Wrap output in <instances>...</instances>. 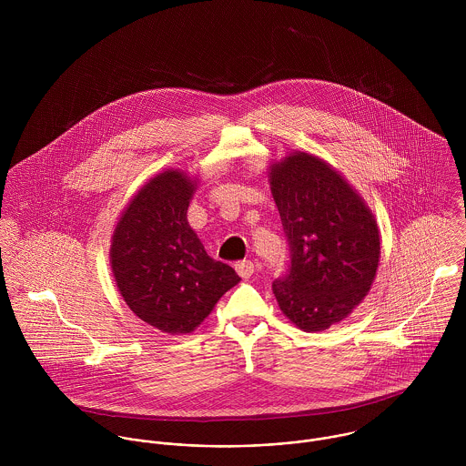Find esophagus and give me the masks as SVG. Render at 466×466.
<instances>
[{
	"instance_id": "34e87169",
	"label": "esophagus",
	"mask_w": 466,
	"mask_h": 466,
	"mask_svg": "<svg viewBox=\"0 0 466 466\" xmlns=\"http://www.w3.org/2000/svg\"><path fill=\"white\" fill-rule=\"evenodd\" d=\"M237 272H238V276L240 278H244V279H248V278H251L253 276V272H255V264L251 262V260H242V262H238L237 264Z\"/></svg>"
}]
</instances>
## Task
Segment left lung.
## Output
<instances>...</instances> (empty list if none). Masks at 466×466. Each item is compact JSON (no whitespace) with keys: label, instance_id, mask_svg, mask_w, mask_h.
<instances>
[{"label":"left lung","instance_id":"1","mask_svg":"<svg viewBox=\"0 0 466 466\" xmlns=\"http://www.w3.org/2000/svg\"><path fill=\"white\" fill-rule=\"evenodd\" d=\"M270 190L289 244L290 266L274 279L281 312L301 330L342 321L377 274V222L330 165L296 152L270 168Z\"/></svg>","mask_w":466,"mask_h":466}]
</instances>
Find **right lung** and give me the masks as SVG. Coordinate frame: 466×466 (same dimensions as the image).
Instances as JSON below:
<instances>
[{"mask_svg": "<svg viewBox=\"0 0 466 466\" xmlns=\"http://www.w3.org/2000/svg\"><path fill=\"white\" fill-rule=\"evenodd\" d=\"M194 183L177 170L147 183L116 224L111 267L134 314L167 333H190L238 274L209 258L187 211Z\"/></svg>", "mask_w": 466, "mask_h": 466, "instance_id": "add662e5", "label": "right lung"}]
</instances>
